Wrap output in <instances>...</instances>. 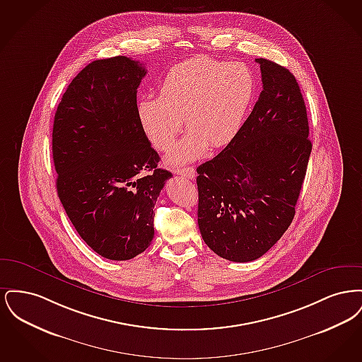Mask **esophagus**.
I'll use <instances>...</instances> for the list:
<instances>
[{"mask_svg":"<svg viewBox=\"0 0 362 362\" xmlns=\"http://www.w3.org/2000/svg\"><path fill=\"white\" fill-rule=\"evenodd\" d=\"M175 173L183 177H187V179H194L195 177V170L192 167H186V168H177Z\"/></svg>","mask_w":362,"mask_h":362,"instance_id":"obj_1","label":"esophagus"}]
</instances>
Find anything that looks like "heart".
Segmentation results:
<instances>
[{
	"mask_svg": "<svg viewBox=\"0 0 362 362\" xmlns=\"http://www.w3.org/2000/svg\"><path fill=\"white\" fill-rule=\"evenodd\" d=\"M257 93V78L244 64L195 55L167 71L160 95L139 99L138 119L160 151L171 148L183 121L189 132L168 155L173 165L204 157L240 133Z\"/></svg>",
	"mask_w": 362,
	"mask_h": 362,
	"instance_id": "1",
	"label": "heart"
}]
</instances>
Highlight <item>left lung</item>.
I'll list each match as a JSON object with an SVG mask.
<instances>
[{"instance_id":"left-lung-1","label":"left lung","mask_w":362,"mask_h":362,"mask_svg":"<svg viewBox=\"0 0 362 362\" xmlns=\"http://www.w3.org/2000/svg\"><path fill=\"white\" fill-rule=\"evenodd\" d=\"M263 90L240 133L197 168L198 225L221 258L251 262L264 255L292 224L312 142L296 77L257 58Z\"/></svg>"}]
</instances>
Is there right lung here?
I'll return each mask as SVG.
<instances>
[{
    "instance_id": "right-lung-1",
    "label": "right lung",
    "mask_w": 362,
    "mask_h": 362,
    "mask_svg": "<svg viewBox=\"0 0 362 362\" xmlns=\"http://www.w3.org/2000/svg\"><path fill=\"white\" fill-rule=\"evenodd\" d=\"M145 74L123 55L93 61L73 78L54 117L58 197L81 239L111 260L148 248L157 197L173 176L157 167L160 157L138 119Z\"/></svg>"
}]
</instances>
